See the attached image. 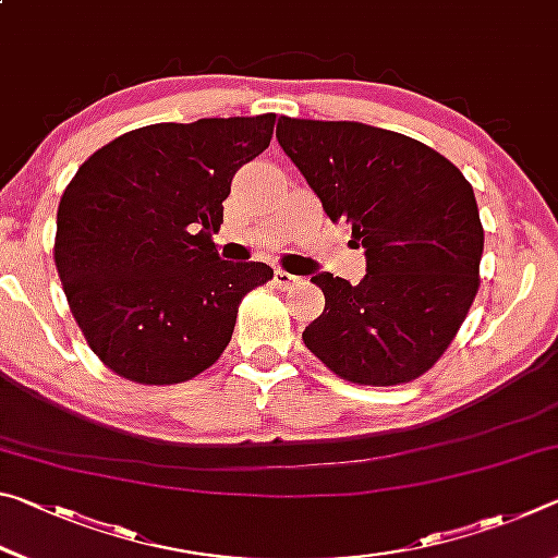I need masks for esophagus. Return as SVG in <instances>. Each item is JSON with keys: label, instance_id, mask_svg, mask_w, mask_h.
<instances>
[{"label": "esophagus", "instance_id": "1", "mask_svg": "<svg viewBox=\"0 0 558 558\" xmlns=\"http://www.w3.org/2000/svg\"><path fill=\"white\" fill-rule=\"evenodd\" d=\"M272 280H276V286L280 288V290H292L295 286H300V280L302 278H298V276H292V272H288V270H276V276H272Z\"/></svg>", "mask_w": 558, "mask_h": 558}]
</instances>
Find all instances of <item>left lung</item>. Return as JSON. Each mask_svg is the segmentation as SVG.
I'll list each match as a JSON object with an SVG mask.
<instances>
[{
  "label": "left lung",
  "mask_w": 558,
  "mask_h": 558,
  "mask_svg": "<svg viewBox=\"0 0 558 558\" xmlns=\"http://www.w3.org/2000/svg\"><path fill=\"white\" fill-rule=\"evenodd\" d=\"M278 143L335 223L366 251V276L313 282L325 313L302 342L339 379L396 386L446 354L480 288L485 231L460 169L401 132L278 120Z\"/></svg>",
  "instance_id": "1"
}]
</instances>
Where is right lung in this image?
Segmentation results:
<instances>
[{
  "label": "right lung",
  "mask_w": 558,
  "mask_h": 558,
  "mask_svg": "<svg viewBox=\"0 0 558 558\" xmlns=\"http://www.w3.org/2000/svg\"><path fill=\"white\" fill-rule=\"evenodd\" d=\"M276 112L157 122L93 153L65 186L53 260L88 347L122 379L169 386L229 347L241 300L272 278L229 263L211 235L239 169L270 145Z\"/></svg>",
  "instance_id": "1"
}]
</instances>
